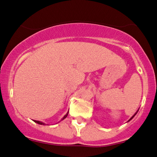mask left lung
Segmentation results:
<instances>
[{"label":"left lung","mask_w":157,"mask_h":157,"mask_svg":"<svg viewBox=\"0 0 157 157\" xmlns=\"http://www.w3.org/2000/svg\"><path fill=\"white\" fill-rule=\"evenodd\" d=\"M135 115H136V114H135ZM134 116H133V117H132V118H131V119H130V120H129V121H131V120H132V118H133V117H134Z\"/></svg>","instance_id":"obj_1"}]
</instances>
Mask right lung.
<instances>
[{
    "label": "right lung",
    "instance_id": "1",
    "mask_svg": "<svg viewBox=\"0 0 157 157\" xmlns=\"http://www.w3.org/2000/svg\"><path fill=\"white\" fill-rule=\"evenodd\" d=\"M67 115H68V112L67 114H66L64 116V117L63 118H62V120H64V118H66V117H67ZM35 123H38V124H40V125H45V123H42V122H40V121H34Z\"/></svg>",
    "mask_w": 157,
    "mask_h": 157
}]
</instances>
